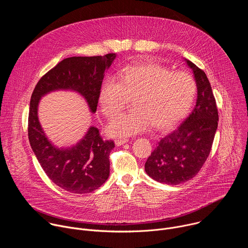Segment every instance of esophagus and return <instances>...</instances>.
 <instances>
[{
  "instance_id": "34e87169",
  "label": "esophagus",
  "mask_w": 248,
  "mask_h": 248,
  "mask_svg": "<svg viewBox=\"0 0 248 248\" xmlns=\"http://www.w3.org/2000/svg\"><path fill=\"white\" fill-rule=\"evenodd\" d=\"M126 142H128V138H118L115 141V143H116L117 146H121V145H123Z\"/></svg>"
}]
</instances>
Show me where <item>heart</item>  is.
Instances as JSON below:
<instances>
[{"label":"heart","instance_id":"b5f03b06","mask_svg":"<svg viewBox=\"0 0 248 248\" xmlns=\"http://www.w3.org/2000/svg\"><path fill=\"white\" fill-rule=\"evenodd\" d=\"M114 78H105L99 90L102 113L109 120L129 103L133 108L108 126L113 136H127L152 125L165 130L178 124L190 110L197 87L186 73H172L159 63H137L124 67Z\"/></svg>","mask_w":248,"mask_h":248}]
</instances>
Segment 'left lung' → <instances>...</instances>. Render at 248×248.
I'll list each match as a JSON object with an SVG mask.
<instances>
[{
	"label": "left lung",
	"mask_w": 248,
	"mask_h": 248,
	"mask_svg": "<svg viewBox=\"0 0 248 248\" xmlns=\"http://www.w3.org/2000/svg\"><path fill=\"white\" fill-rule=\"evenodd\" d=\"M186 61L197 86L196 105L184 123L159 141L145 163V171L153 180L171 186L186 183L198 173L210 154L219 121L206 74Z\"/></svg>",
	"instance_id": "8db88e82"
}]
</instances>
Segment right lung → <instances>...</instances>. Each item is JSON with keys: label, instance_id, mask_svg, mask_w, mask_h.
<instances>
[{"label": "right lung", "instance_id": "1", "mask_svg": "<svg viewBox=\"0 0 248 248\" xmlns=\"http://www.w3.org/2000/svg\"><path fill=\"white\" fill-rule=\"evenodd\" d=\"M116 54L94 57H70L60 62L45 74L35 86L30 100L28 138L31 148L48 178L61 188L77 194L92 192L108 180L113 140H104L97 127L72 148L55 147L46 137L38 120V104L45 94L69 89L82 95L90 111L95 113L105 70Z\"/></svg>", "mask_w": 248, "mask_h": 248}]
</instances>
